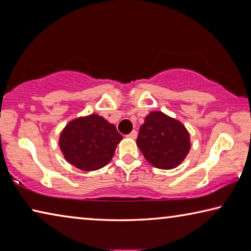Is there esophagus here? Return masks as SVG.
<instances>
[{"label": "esophagus", "mask_w": 251, "mask_h": 251, "mask_svg": "<svg viewBox=\"0 0 251 251\" xmlns=\"http://www.w3.org/2000/svg\"><path fill=\"white\" fill-rule=\"evenodd\" d=\"M127 137L128 138H131V139H135L136 137H137V131L136 130H133L131 133H129L128 135H127Z\"/></svg>", "instance_id": "esophagus-1"}]
</instances>
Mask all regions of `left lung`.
I'll return each mask as SVG.
<instances>
[{
    "instance_id": "obj_1",
    "label": "left lung",
    "mask_w": 251,
    "mask_h": 251,
    "mask_svg": "<svg viewBox=\"0 0 251 251\" xmlns=\"http://www.w3.org/2000/svg\"><path fill=\"white\" fill-rule=\"evenodd\" d=\"M136 143L148 163L159 169L177 167L190 150L185 126L161 112L146 116Z\"/></svg>"
}]
</instances>
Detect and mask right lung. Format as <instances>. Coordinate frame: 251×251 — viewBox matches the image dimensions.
I'll return each instance as SVG.
<instances>
[{"mask_svg":"<svg viewBox=\"0 0 251 251\" xmlns=\"http://www.w3.org/2000/svg\"><path fill=\"white\" fill-rule=\"evenodd\" d=\"M123 139L115 125L92 114L70 122L59 136V148L65 159L85 172L107 165Z\"/></svg>","mask_w":251,"mask_h":251,"instance_id":"right-lung-1","label":"right lung"}]
</instances>
